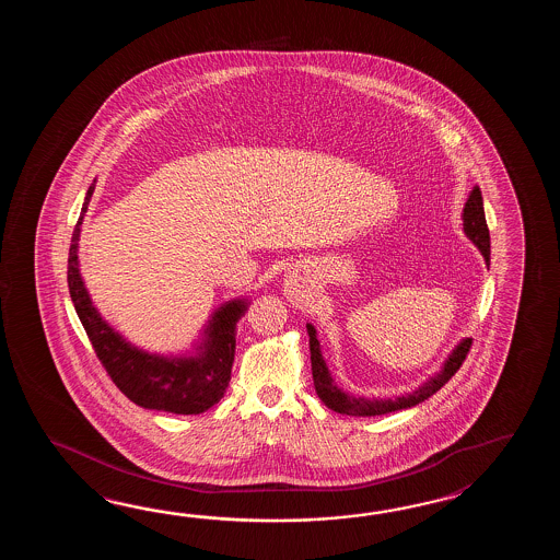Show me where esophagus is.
Instances as JSON below:
<instances>
[{
    "instance_id": "34e87169",
    "label": "esophagus",
    "mask_w": 560,
    "mask_h": 560,
    "mask_svg": "<svg viewBox=\"0 0 560 560\" xmlns=\"http://www.w3.org/2000/svg\"><path fill=\"white\" fill-rule=\"evenodd\" d=\"M285 292H288V296L292 302H296V304H302L304 300H306V290H304V285L298 284V282H290L288 288H285Z\"/></svg>"
}]
</instances>
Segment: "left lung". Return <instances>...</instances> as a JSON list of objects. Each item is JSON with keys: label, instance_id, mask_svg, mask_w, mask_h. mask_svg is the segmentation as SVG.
<instances>
[{"label": "left lung", "instance_id": "left-lung-1", "mask_svg": "<svg viewBox=\"0 0 560 560\" xmlns=\"http://www.w3.org/2000/svg\"><path fill=\"white\" fill-rule=\"evenodd\" d=\"M465 232L468 238L475 242L478 250L482 252L485 260L490 264V234H488L487 218H485V206H482V194L480 188L475 186L468 200L465 203ZM310 336V360H312V378H314V386L316 393L320 396L322 402L328 406L334 412L340 415H348V417H381V415H388L394 410H402V408H410L417 406L418 402H424L432 394L439 393L446 382L453 378L458 369L463 366L466 360V354L470 352L472 346V338H466L460 345L454 348L453 354L446 360L444 369L430 378L427 384H422L415 393L406 394L400 398H388V400H376V398H354L350 394H345L340 388H336L330 372L326 369V362L320 354V342L316 338V330L314 326L308 324Z\"/></svg>", "mask_w": 560, "mask_h": 560}]
</instances>
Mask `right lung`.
Here are the masks:
<instances>
[{
	"instance_id": "add662e5",
	"label": "right lung",
	"mask_w": 560,
	"mask_h": 560,
	"mask_svg": "<svg viewBox=\"0 0 560 560\" xmlns=\"http://www.w3.org/2000/svg\"><path fill=\"white\" fill-rule=\"evenodd\" d=\"M94 184L85 194L84 208L73 228L68 258V285L73 308L84 324L85 334L94 346L95 357L106 369L107 376L133 405L164 410L174 415H200L224 396L232 374L236 338L234 328L246 304L234 300L218 310L208 326V342L198 358H170L148 354L128 345L114 332L94 308L78 270V238L85 210L94 194Z\"/></svg>"
}]
</instances>
